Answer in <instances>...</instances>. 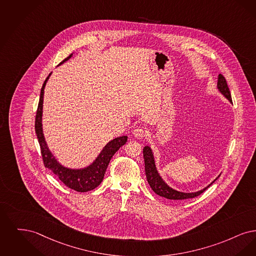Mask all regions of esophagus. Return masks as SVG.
<instances>
[{"mask_svg":"<svg viewBox=\"0 0 256 256\" xmlns=\"http://www.w3.org/2000/svg\"><path fill=\"white\" fill-rule=\"evenodd\" d=\"M146 134V131H145L144 128L142 127H138V128H136L134 130V136L136 138H142L144 136H145Z\"/></svg>","mask_w":256,"mask_h":256,"instance_id":"1","label":"esophagus"}]
</instances>
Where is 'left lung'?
Masks as SVG:
<instances>
[{"label": "left lung", "mask_w": 256, "mask_h": 256, "mask_svg": "<svg viewBox=\"0 0 256 256\" xmlns=\"http://www.w3.org/2000/svg\"><path fill=\"white\" fill-rule=\"evenodd\" d=\"M217 87H218V90L224 96V98H228L232 103V94H230V89L228 87L226 78H224V76L221 74L218 76ZM144 158L145 174H146V178H147L148 184H150L151 188L156 194L162 196V197H164L166 199H170V200H186V199L195 198V197H197V196L202 194L204 191H206V189L208 188L212 184L217 180V178H215L210 186H208L206 188L202 189L198 192H194V193L180 192V191H177V190L168 186L164 182V180L160 178V176L158 175V173L156 171V166H155L154 156H153L152 150L149 146H145L144 148Z\"/></svg>", "instance_id": "left-lung-1"}]
</instances>
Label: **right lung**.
Here are the masks:
<instances>
[{"instance_id":"add662e5","label":"right lung","mask_w":256,"mask_h":256,"mask_svg":"<svg viewBox=\"0 0 256 256\" xmlns=\"http://www.w3.org/2000/svg\"><path fill=\"white\" fill-rule=\"evenodd\" d=\"M72 54L68 56L66 59H64L60 64L64 63L65 61L68 60ZM48 76L46 78L43 87L41 89L40 94V100L38 103V108L36 112L35 116V132L41 148V154L43 162L46 167L50 169L59 180L68 188L74 189L78 192H87L90 190L98 188L101 184L102 180L104 178L106 169L111 160L112 156L114 155V153L126 144L127 142V136H122L116 138H114L109 144L103 148L98 156L96 158V160L90 166L83 168V169H70L66 167L62 166L48 150L46 144L44 142L43 129H42V110H43V98H44V89L46 83Z\"/></svg>"}]
</instances>
